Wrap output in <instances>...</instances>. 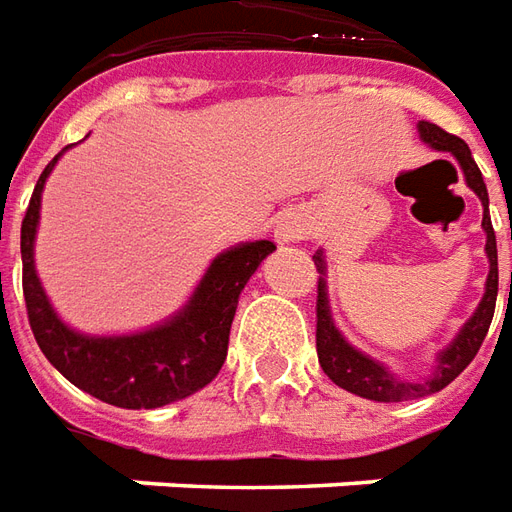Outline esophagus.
<instances>
[{"label":"esophagus","mask_w":512,"mask_h":512,"mask_svg":"<svg viewBox=\"0 0 512 512\" xmlns=\"http://www.w3.org/2000/svg\"><path fill=\"white\" fill-rule=\"evenodd\" d=\"M308 234V223L303 220V217H284L281 220V226L275 228V237H278V242H297V239H303Z\"/></svg>","instance_id":"obj_1"}]
</instances>
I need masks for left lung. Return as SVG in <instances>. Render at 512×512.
Wrapping results in <instances>:
<instances>
[{
    "mask_svg": "<svg viewBox=\"0 0 512 512\" xmlns=\"http://www.w3.org/2000/svg\"><path fill=\"white\" fill-rule=\"evenodd\" d=\"M419 134H422L424 143H430L438 151H452L458 157L460 168L466 173V184L471 190L480 195L482 206H485V215H482V228L488 234L485 250H488V259H491V273H488V284H485V297H482L480 308L474 311L463 331L458 333V339L449 344L447 350L438 358L436 372L427 380L419 383H408V380H397L389 375L380 364H375L372 358H366L364 353L353 350L350 344L344 342L342 333L333 328L331 322V308H328V297H325V281L320 278L317 284V355H320L322 372L342 386L344 391H353L358 397L375 402H405V400H419L427 394H436L444 386H449L452 380L458 378L460 372L471 364V358L477 355L482 347V339L491 328L496 308V292H499V264H496V237L494 226H491V217H488V190H485V181L477 168V162L471 157L469 146L455 137V134L444 132L441 126L430 121L419 123ZM314 264L322 273V253L314 256ZM510 292H512V275H510Z\"/></svg>",
    "mask_w": 512,
    "mask_h": 512,
    "instance_id": "1",
    "label": "left lung"
}]
</instances>
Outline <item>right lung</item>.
<instances>
[{"label": "right lung", "mask_w": 512, "mask_h": 512, "mask_svg": "<svg viewBox=\"0 0 512 512\" xmlns=\"http://www.w3.org/2000/svg\"><path fill=\"white\" fill-rule=\"evenodd\" d=\"M57 157L43 168L21 220V286L35 342L52 366L96 400L118 408H159L184 400L212 383L226 361L228 333L239 292L275 245L248 242L220 253L198 284L190 306L154 331L93 339L65 328L43 295L32 262V242L41 215V192Z\"/></svg>", "instance_id": "obj_1"}]
</instances>
